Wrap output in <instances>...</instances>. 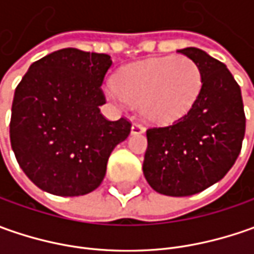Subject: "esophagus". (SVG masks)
<instances>
[{
    "label": "esophagus",
    "mask_w": 254,
    "mask_h": 254,
    "mask_svg": "<svg viewBox=\"0 0 254 254\" xmlns=\"http://www.w3.org/2000/svg\"><path fill=\"white\" fill-rule=\"evenodd\" d=\"M145 131V127L140 123H134L131 126V134H142Z\"/></svg>",
    "instance_id": "obj_1"
}]
</instances>
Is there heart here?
<instances>
[{"label":"heart","mask_w":254,"mask_h":254,"mask_svg":"<svg viewBox=\"0 0 254 254\" xmlns=\"http://www.w3.org/2000/svg\"><path fill=\"white\" fill-rule=\"evenodd\" d=\"M202 87L198 64L187 56L147 61L124 67L107 93L122 106L141 104L154 123L180 119L192 107Z\"/></svg>","instance_id":"1"}]
</instances>
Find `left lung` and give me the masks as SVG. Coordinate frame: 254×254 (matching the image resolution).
Masks as SVG:
<instances>
[{
    "label": "left lung",
    "mask_w": 254,
    "mask_h": 254,
    "mask_svg": "<svg viewBox=\"0 0 254 254\" xmlns=\"http://www.w3.org/2000/svg\"><path fill=\"white\" fill-rule=\"evenodd\" d=\"M198 64L199 96L168 126L147 130L142 171L152 190L190 196L220 181L233 167L246 130L240 86L229 69L198 48L178 51Z\"/></svg>",
    "instance_id": "left-lung-1"
}]
</instances>
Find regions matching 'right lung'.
<instances>
[{
	"instance_id": "1",
	"label": "right lung",
	"mask_w": 254,
	"mask_h": 254,
	"mask_svg": "<svg viewBox=\"0 0 254 254\" xmlns=\"http://www.w3.org/2000/svg\"><path fill=\"white\" fill-rule=\"evenodd\" d=\"M112 64L109 55L66 48L34 62L16 86L11 147L38 188L79 196L102 184L110 154L131 131L126 117L110 122L99 109Z\"/></svg>"
}]
</instances>
